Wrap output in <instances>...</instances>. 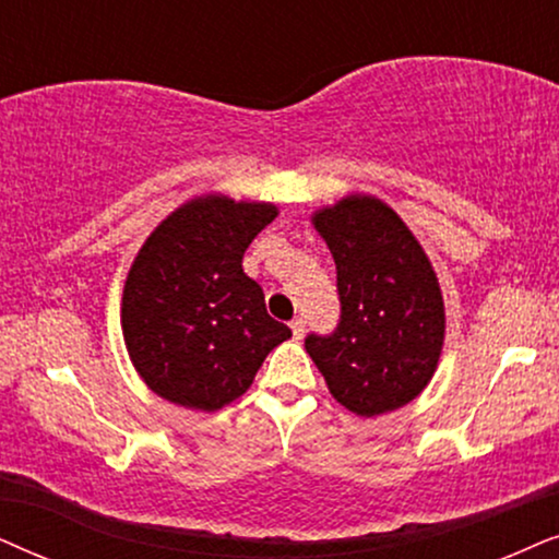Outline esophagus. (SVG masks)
Wrapping results in <instances>:
<instances>
[{"instance_id": "1", "label": "esophagus", "mask_w": 559, "mask_h": 559, "mask_svg": "<svg viewBox=\"0 0 559 559\" xmlns=\"http://www.w3.org/2000/svg\"><path fill=\"white\" fill-rule=\"evenodd\" d=\"M304 326H307V324H304V319H301V317H296V319H294V322H292V332H294V340H301V337H304Z\"/></svg>"}]
</instances>
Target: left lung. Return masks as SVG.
I'll return each mask as SVG.
<instances>
[{"mask_svg": "<svg viewBox=\"0 0 559 559\" xmlns=\"http://www.w3.org/2000/svg\"><path fill=\"white\" fill-rule=\"evenodd\" d=\"M337 265L340 322L304 347L330 393L360 416L401 408L435 376L444 304L421 245L391 206L347 197L314 214Z\"/></svg>", "mask_w": 559, "mask_h": 559, "instance_id": "1", "label": "left lung"}]
</instances>
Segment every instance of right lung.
I'll use <instances>...</instances> for the list:
<instances>
[{"label":"right lung","instance_id":"add662e5","mask_svg":"<svg viewBox=\"0 0 559 559\" xmlns=\"http://www.w3.org/2000/svg\"><path fill=\"white\" fill-rule=\"evenodd\" d=\"M275 214L273 204L193 199L140 248L124 284L122 332L132 366L160 399L217 412L292 337L242 271L245 250Z\"/></svg>","mask_w":559,"mask_h":559}]
</instances>
